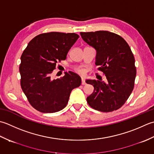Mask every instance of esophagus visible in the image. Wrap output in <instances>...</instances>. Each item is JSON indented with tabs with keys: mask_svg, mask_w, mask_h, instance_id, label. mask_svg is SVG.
Instances as JSON below:
<instances>
[{
	"mask_svg": "<svg viewBox=\"0 0 154 154\" xmlns=\"http://www.w3.org/2000/svg\"><path fill=\"white\" fill-rule=\"evenodd\" d=\"M86 83V82H85V80L84 79V78H82V85H85Z\"/></svg>",
	"mask_w": 154,
	"mask_h": 154,
	"instance_id": "34e87169",
	"label": "esophagus"
}]
</instances>
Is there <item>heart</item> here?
Listing matches in <instances>:
<instances>
[{"mask_svg": "<svg viewBox=\"0 0 154 154\" xmlns=\"http://www.w3.org/2000/svg\"><path fill=\"white\" fill-rule=\"evenodd\" d=\"M75 71H76V72L80 74H83L84 72L83 70H82V69H80V68L76 69V70H75Z\"/></svg>", "mask_w": 154, "mask_h": 154, "instance_id": "obj_1", "label": "heart"}]
</instances>
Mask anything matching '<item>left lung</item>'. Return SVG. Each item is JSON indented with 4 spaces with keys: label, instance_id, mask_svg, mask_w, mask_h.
<instances>
[{
    "label": "left lung",
    "instance_id": "8db88e82",
    "mask_svg": "<svg viewBox=\"0 0 154 154\" xmlns=\"http://www.w3.org/2000/svg\"><path fill=\"white\" fill-rule=\"evenodd\" d=\"M82 39L96 51V65L106 77V82L87 80L94 88L87 97L90 107L109 112L121 108L129 98L136 76L135 59L126 41L109 31L80 32Z\"/></svg>",
    "mask_w": 154,
    "mask_h": 154
}]
</instances>
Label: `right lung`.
<instances>
[{
	"label": "right lung",
	"instance_id": "right-lung-1",
	"mask_svg": "<svg viewBox=\"0 0 154 154\" xmlns=\"http://www.w3.org/2000/svg\"><path fill=\"white\" fill-rule=\"evenodd\" d=\"M80 36L75 33L51 32L31 40L22 54L20 86L30 105L43 113H54L66 106L70 93L80 86L81 78L73 72L51 78L57 62L64 60Z\"/></svg>",
	"mask_w": 154,
	"mask_h": 154
}]
</instances>
